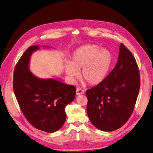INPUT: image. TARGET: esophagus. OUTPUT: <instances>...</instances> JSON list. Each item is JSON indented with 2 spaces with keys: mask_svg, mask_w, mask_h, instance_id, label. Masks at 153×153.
I'll use <instances>...</instances> for the list:
<instances>
[{
  "mask_svg": "<svg viewBox=\"0 0 153 153\" xmlns=\"http://www.w3.org/2000/svg\"><path fill=\"white\" fill-rule=\"evenodd\" d=\"M84 93V90L81 89V88H77L76 89V95H82V94Z\"/></svg>",
  "mask_w": 153,
  "mask_h": 153,
  "instance_id": "obj_1",
  "label": "esophagus"
}]
</instances>
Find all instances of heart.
<instances>
[{"label":"heart","instance_id":"1","mask_svg":"<svg viewBox=\"0 0 153 153\" xmlns=\"http://www.w3.org/2000/svg\"><path fill=\"white\" fill-rule=\"evenodd\" d=\"M113 62V55L109 50L97 45H85L74 52L71 63L65 65V71L72 80L79 77L82 68V78L90 85H97L106 78Z\"/></svg>","mask_w":153,"mask_h":153}]
</instances>
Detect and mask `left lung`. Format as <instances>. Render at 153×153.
I'll return each instance as SVG.
<instances>
[{
  "label": "left lung",
  "instance_id": "8db88e82",
  "mask_svg": "<svg viewBox=\"0 0 153 153\" xmlns=\"http://www.w3.org/2000/svg\"><path fill=\"white\" fill-rule=\"evenodd\" d=\"M140 88L135 58L121 43L118 62L103 82L87 90V112L90 121L104 131H114L129 120Z\"/></svg>",
  "mask_w": 153,
  "mask_h": 153
}]
</instances>
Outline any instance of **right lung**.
I'll use <instances>...</instances> for the list:
<instances>
[{
  "mask_svg": "<svg viewBox=\"0 0 153 153\" xmlns=\"http://www.w3.org/2000/svg\"><path fill=\"white\" fill-rule=\"evenodd\" d=\"M39 47H29L14 71L13 89L25 118L39 130L53 133L60 129L66 118L65 108L73 101L76 89L56 79H41L29 70L32 53Z\"/></svg>",
  "mask_w": 153,
  "mask_h": 153,
  "instance_id": "right-lung-1",
  "label": "right lung"
}]
</instances>
